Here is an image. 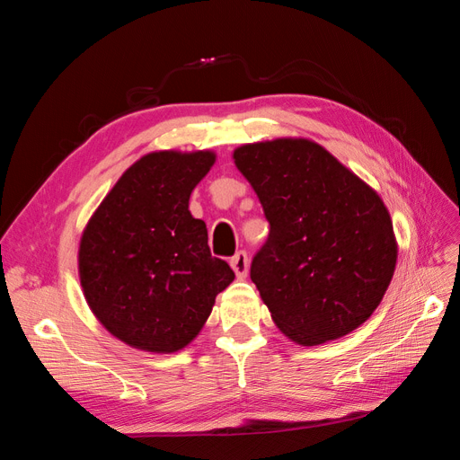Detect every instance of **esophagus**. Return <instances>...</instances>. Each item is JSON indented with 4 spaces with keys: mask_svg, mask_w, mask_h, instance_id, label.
I'll use <instances>...</instances> for the list:
<instances>
[{
    "mask_svg": "<svg viewBox=\"0 0 460 460\" xmlns=\"http://www.w3.org/2000/svg\"><path fill=\"white\" fill-rule=\"evenodd\" d=\"M230 267L232 270L235 272V276L240 278V280H243V278L247 276V270H249V261H247V255L243 252L235 253L232 259H230Z\"/></svg>",
    "mask_w": 460,
    "mask_h": 460,
    "instance_id": "esophagus-1",
    "label": "esophagus"
}]
</instances>
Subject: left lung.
I'll list each match as a JSON object with an SVG mask.
<instances>
[{"label":"left lung","instance_id":"8db88e82","mask_svg":"<svg viewBox=\"0 0 460 460\" xmlns=\"http://www.w3.org/2000/svg\"><path fill=\"white\" fill-rule=\"evenodd\" d=\"M270 225L252 280L276 328L303 347L367 323L397 264L380 193L309 137H274L232 153Z\"/></svg>","mask_w":460,"mask_h":460}]
</instances>
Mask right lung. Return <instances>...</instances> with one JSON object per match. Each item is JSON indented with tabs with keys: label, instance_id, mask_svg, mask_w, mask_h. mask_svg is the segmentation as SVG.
<instances>
[{
	"label": "right lung",
	"instance_id": "add662e5",
	"mask_svg": "<svg viewBox=\"0 0 460 460\" xmlns=\"http://www.w3.org/2000/svg\"><path fill=\"white\" fill-rule=\"evenodd\" d=\"M211 149L146 153L109 190L78 243V278L111 336L147 353H176L199 336L234 272L211 257L190 196Z\"/></svg>",
	"mask_w": 460,
	"mask_h": 460
}]
</instances>
